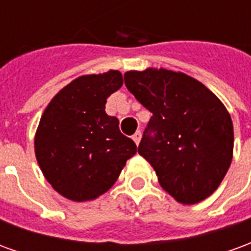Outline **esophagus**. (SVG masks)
Instances as JSON below:
<instances>
[{
	"label": "esophagus",
	"instance_id": "34e87169",
	"mask_svg": "<svg viewBox=\"0 0 251 251\" xmlns=\"http://www.w3.org/2000/svg\"><path fill=\"white\" fill-rule=\"evenodd\" d=\"M141 131L138 130V131H136V133H134V134H133V141L136 142L137 145H138V144H140V141H141Z\"/></svg>",
	"mask_w": 251,
	"mask_h": 251
}]
</instances>
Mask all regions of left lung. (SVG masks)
I'll return each instance as SVG.
<instances>
[{
	"mask_svg": "<svg viewBox=\"0 0 251 251\" xmlns=\"http://www.w3.org/2000/svg\"><path fill=\"white\" fill-rule=\"evenodd\" d=\"M125 84L152 117L138 153L160 185L183 203L208 198L232 160L234 129L228 111L203 83L183 72L127 71Z\"/></svg>",
	"mask_w": 251,
	"mask_h": 251,
	"instance_id": "8db88e82",
	"label": "left lung"
}]
</instances>
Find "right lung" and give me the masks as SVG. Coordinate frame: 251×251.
Listing matches in <instances>:
<instances>
[{
  "label": "right lung",
  "instance_id": "right-lung-1",
  "mask_svg": "<svg viewBox=\"0 0 251 251\" xmlns=\"http://www.w3.org/2000/svg\"><path fill=\"white\" fill-rule=\"evenodd\" d=\"M122 84V74L114 70L83 75L62 88L41 115L36 158L47 181L67 199H97L136 154L118 118L104 111L107 98Z\"/></svg>",
  "mask_w": 251,
  "mask_h": 251
}]
</instances>
